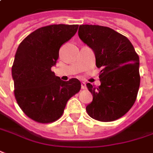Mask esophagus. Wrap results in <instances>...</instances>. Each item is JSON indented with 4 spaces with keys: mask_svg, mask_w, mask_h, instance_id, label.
<instances>
[{
    "mask_svg": "<svg viewBox=\"0 0 153 153\" xmlns=\"http://www.w3.org/2000/svg\"><path fill=\"white\" fill-rule=\"evenodd\" d=\"M81 88H82V89H86V88H87L86 83H85V82H82V84H81Z\"/></svg>",
    "mask_w": 153,
    "mask_h": 153,
    "instance_id": "obj_1",
    "label": "esophagus"
}]
</instances>
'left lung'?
Masks as SVG:
<instances>
[{
  "instance_id": "obj_1",
  "label": "left lung",
  "mask_w": 153,
  "mask_h": 153,
  "mask_svg": "<svg viewBox=\"0 0 153 153\" xmlns=\"http://www.w3.org/2000/svg\"><path fill=\"white\" fill-rule=\"evenodd\" d=\"M78 36L93 50L96 65L102 69L98 88L87 84L93 101L86 110L98 121L116 120L136 102L141 80L139 56L131 41L110 27L81 25Z\"/></svg>"
}]
</instances>
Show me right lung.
<instances>
[{
    "instance_id": "obj_1",
    "label": "right lung",
    "mask_w": 153,
    "mask_h": 153,
    "mask_svg": "<svg viewBox=\"0 0 153 153\" xmlns=\"http://www.w3.org/2000/svg\"><path fill=\"white\" fill-rule=\"evenodd\" d=\"M78 25L54 24L31 33L17 48L12 67L14 94L27 117L42 124L61 117L67 101L81 89L78 79L60 80L51 71L60 46L70 40Z\"/></svg>"
}]
</instances>
